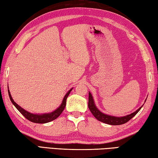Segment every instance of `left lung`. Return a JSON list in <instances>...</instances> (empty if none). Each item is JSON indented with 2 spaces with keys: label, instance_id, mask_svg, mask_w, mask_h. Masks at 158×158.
<instances>
[{
  "label": "left lung",
  "instance_id": "8db88e82",
  "mask_svg": "<svg viewBox=\"0 0 158 158\" xmlns=\"http://www.w3.org/2000/svg\"><path fill=\"white\" fill-rule=\"evenodd\" d=\"M142 107H140L139 108L137 109V110L135 112H134V113L124 117H119L108 115V114L102 113V112H100L98 109L97 108L95 105H94V100H93V97H92L91 93H89V94H88V108L90 109L92 114H93V116L95 117L97 119H98L99 121L102 122L103 123H105V124H107L121 125L123 124H125V123L128 122L131 119L133 118V117L137 113H138Z\"/></svg>",
  "mask_w": 158,
  "mask_h": 158
}]
</instances>
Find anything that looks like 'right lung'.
I'll list each match as a JSON object with an SVG mask.
<instances>
[{
	"label": "right lung",
	"mask_w": 158,
	"mask_h": 158,
	"mask_svg": "<svg viewBox=\"0 0 158 158\" xmlns=\"http://www.w3.org/2000/svg\"><path fill=\"white\" fill-rule=\"evenodd\" d=\"M72 90H73V88L70 89V90L68 92L67 94H65L64 99H63L62 104L58 108L56 109V110H55L53 112H52V113H45V114H32V113H29V112H27L25 110H24L23 108H22L21 106H19L14 101L12 97H11V96L9 90H8V93H9V96H10V98L11 103H12V104L14 105V106L18 109V110L25 117V118L31 122L38 123V124H45V123H48V122H50L51 121H53V120L56 119L57 117H58L60 114H61L62 112L64 110L65 104H66L67 97H68V95H69V94L70 93Z\"/></svg>",
	"instance_id": "right-lung-1"
}]
</instances>
